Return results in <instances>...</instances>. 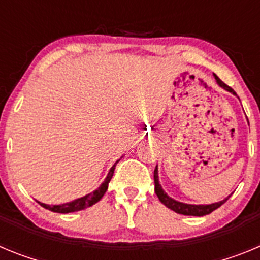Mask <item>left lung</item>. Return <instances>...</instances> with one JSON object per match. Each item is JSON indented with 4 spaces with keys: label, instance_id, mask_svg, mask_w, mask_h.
<instances>
[{
    "label": "left lung",
    "instance_id": "obj_1",
    "mask_svg": "<svg viewBox=\"0 0 260 260\" xmlns=\"http://www.w3.org/2000/svg\"><path fill=\"white\" fill-rule=\"evenodd\" d=\"M215 79H216V82H217V84H219L220 87H222L224 89H226V91L232 92L233 95H236V92H234L233 89H232L229 86H226V84H225L224 82H222V80L220 79L219 77H217V75H215ZM153 180H155V192H156V195H157L158 201L161 202L164 206H167L168 208H171L172 211H174V212H177V213H181V215H187V216L208 215V213H211V212H213L215 210H217L220 206H222L225 202L228 201L229 197H231V195H229L228 198H225L224 201H220V202H217V203H212V204H187V203H182V202L174 201V199H172L171 197H168L167 192L162 190L161 185L158 183L157 167L155 168V172H153Z\"/></svg>",
    "mask_w": 260,
    "mask_h": 260
}]
</instances>
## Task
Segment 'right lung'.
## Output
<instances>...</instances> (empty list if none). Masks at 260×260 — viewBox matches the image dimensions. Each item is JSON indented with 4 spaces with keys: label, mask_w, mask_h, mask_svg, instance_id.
Listing matches in <instances>:
<instances>
[{
    "label": "right lung",
    "mask_w": 260,
    "mask_h": 260,
    "mask_svg": "<svg viewBox=\"0 0 260 260\" xmlns=\"http://www.w3.org/2000/svg\"><path fill=\"white\" fill-rule=\"evenodd\" d=\"M116 164L110 168V171H109V173H108L107 178H105L104 182L100 185V187H99L98 190H95L93 192H91V194H87V195H84V197H82V198H78V199H75V201L69 202V203H63V204H54V206H49V204L41 203V202H39V204H40V206H43L44 208H47V210L52 211V212H58V213L77 212V211H82L87 207H91V206H93L95 203H98V202L103 198V195H104L105 191L108 190V185H109L110 180H112V177H113Z\"/></svg>",
    "instance_id": "1"
}]
</instances>
